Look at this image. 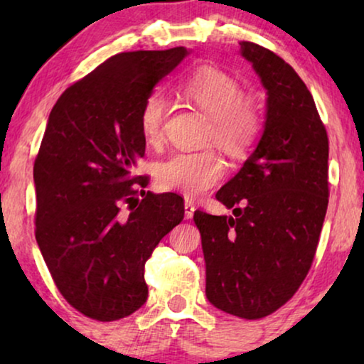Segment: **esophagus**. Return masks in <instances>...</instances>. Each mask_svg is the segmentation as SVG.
<instances>
[{
  "mask_svg": "<svg viewBox=\"0 0 364 364\" xmlns=\"http://www.w3.org/2000/svg\"><path fill=\"white\" fill-rule=\"evenodd\" d=\"M183 208H186V218L188 220V218L193 217V212H196V205H193V202L191 200V198H186V203H183Z\"/></svg>",
  "mask_w": 364,
  "mask_h": 364,
  "instance_id": "obj_1",
  "label": "esophagus"
}]
</instances>
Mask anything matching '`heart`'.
Returning a JSON list of instances; mask_svg holds the SVG:
<instances>
[{
    "mask_svg": "<svg viewBox=\"0 0 364 364\" xmlns=\"http://www.w3.org/2000/svg\"><path fill=\"white\" fill-rule=\"evenodd\" d=\"M181 89L188 101L210 117L208 139L223 151L238 156L255 144L262 117L255 104L243 97V87L232 74L217 66H200L187 74ZM168 114L162 92L149 94L142 104L139 126L144 141L159 144ZM225 173V164L213 151L173 152L156 167V182L162 191L197 197L215 186Z\"/></svg>",
    "mask_w": 364,
    "mask_h": 364,
    "instance_id": "heart-1",
    "label": "heart"
}]
</instances>
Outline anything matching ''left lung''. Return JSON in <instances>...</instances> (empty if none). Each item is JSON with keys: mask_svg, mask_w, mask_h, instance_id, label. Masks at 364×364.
Here are the masks:
<instances>
[{"mask_svg": "<svg viewBox=\"0 0 364 364\" xmlns=\"http://www.w3.org/2000/svg\"><path fill=\"white\" fill-rule=\"evenodd\" d=\"M267 89L263 134L217 200L233 217L197 210L205 295L218 310L258 320L290 300L315 257L328 207V136L313 96L290 64L242 41ZM242 203L243 208H238Z\"/></svg>", "mask_w": 364, "mask_h": 364, "instance_id": "1", "label": "left lung"}]
</instances>
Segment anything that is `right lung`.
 I'll use <instances>...</instances> for the list:
<instances>
[{"mask_svg": "<svg viewBox=\"0 0 364 364\" xmlns=\"http://www.w3.org/2000/svg\"><path fill=\"white\" fill-rule=\"evenodd\" d=\"M187 54L182 46L119 53L49 114L33 171L36 242L61 295L92 320H121L146 303L144 265L183 218V198L146 193L147 177L134 168L146 152L142 104Z\"/></svg>", "mask_w": 364, "mask_h": 364, "instance_id": "right-lung-1", "label": "right lung"}]
</instances>
